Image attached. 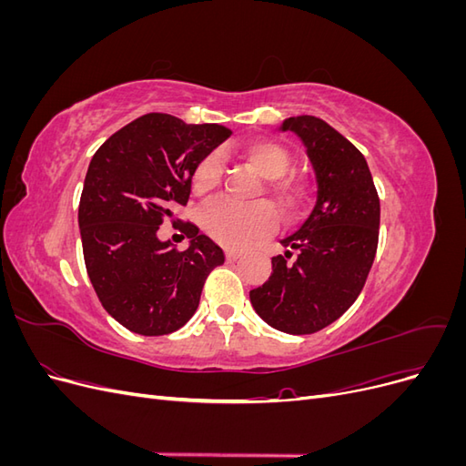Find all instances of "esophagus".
<instances>
[{"mask_svg":"<svg viewBox=\"0 0 466 466\" xmlns=\"http://www.w3.org/2000/svg\"><path fill=\"white\" fill-rule=\"evenodd\" d=\"M241 257H243V250H238V248H228V250H225V258H228L229 262L241 258Z\"/></svg>","mask_w":466,"mask_h":466,"instance_id":"34e87169","label":"esophagus"}]
</instances>
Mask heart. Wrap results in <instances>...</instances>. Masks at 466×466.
Masks as SVG:
<instances>
[{
    "instance_id": "obj_1",
    "label": "heart",
    "mask_w": 466,
    "mask_h": 466,
    "mask_svg": "<svg viewBox=\"0 0 466 466\" xmlns=\"http://www.w3.org/2000/svg\"><path fill=\"white\" fill-rule=\"evenodd\" d=\"M243 157L255 171L268 178L266 190L286 211H298L307 198V182L288 173L291 167L289 149L274 139H255L243 149ZM223 178V157L219 151H209L196 163L190 187L196 196H209ZM202 225L214 241L225 247H245L252 238L272 233L278 216L268 202L238 206L229 200L209 204L202 214Z\"/></svg>"
}]
</instances>
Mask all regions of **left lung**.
Masks as SVG:
<instances>
[{
  "label": "left lung",
  "mask_w": 466,
  "mask_h": 466,
  "mask_svg": "<svg viewBox=\"0 0 466 466\" xmlns=\"http://www.w3.org/2000/svg\"><path fill=\"white\" fill-rule=\"evenodd\" d=\"M281 130L301 137L317 173L319 196L303 228L284 238L286 255L250 303L270 327L313 334L358 299L375 260L380 204L361 151L317 116L288 118Z\"/></svg>",
  "instance_id": "8db88e82"
}]
</instances>
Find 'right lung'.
I'll list each match as a JSON object with an SVG mask.
<instances>
[{
	"label": "right lung",
	"mask_w": 466,
	"mask_h": 466,
	"mask_svg": "<svg viewBox=\"0 0 466 466\" xmlns=\"http://www.w3.org/2000/svg\"><path fill=\"white\" fill-rule=\"evenodd\" d=\"M231 130L219 124H185L149 112L126 124L98 147L79 200L83 258L105 311L142 336H163L190 320L204 281L225 262L223 250L182 221L191 247L161 244L157 229L187 206L196 163Z\"/></svg>",
	"instance_id": "obj_1"
}]
</instances>
